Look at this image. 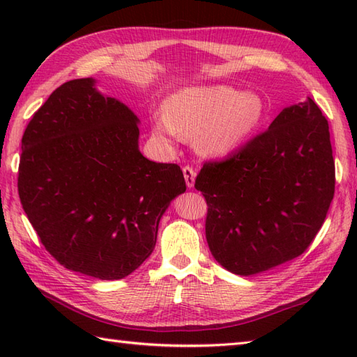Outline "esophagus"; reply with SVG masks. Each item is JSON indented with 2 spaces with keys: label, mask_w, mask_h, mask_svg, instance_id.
Masks as SVG:
<instances>
[{
  "label": "esophagus",
  "mask_w": 357,
  "mask_h": 357,
  "mask_svg": "<svg viewBox=\"0 0 357 357\" xmlns=\"http://www.w3.org/2000/svg\"><path fill=\"white\" fill-rule=\"evenodd\" d=\"M184 178H185V184L188 188H192L195 185V179H196V172L192 169L190 165H185L184 169Z\"/></svg>",
  "instance_id": "obj_1"
}]
</instances>
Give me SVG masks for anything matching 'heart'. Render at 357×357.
<instances>
[{
    "instance_id": "b5f03b06",
    "label": "heart",
    "mask_w": 357,
    "mask_h": 357,
    "mask_svg": "<svg viewBox=\"0 0 357 357\" xmlns=\"http://www.w3.org/2000/svg\"><path fill=\"white\" fill-rule=\"evenodd\" d=\"M265 118V102L257 93H242L230 86L185 87L167 98L159 136L195 138L206 156H224L247 141Z\"/></svg>"
}]
</instances>
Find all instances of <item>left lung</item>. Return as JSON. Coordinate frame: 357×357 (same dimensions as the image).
<instances>
[{"label":"left lung","mask_w":357,"mask_h":357,"mask_svg":"<svg viewBox=\"0 0 357 357\" xmlns=\"http://www.w3.org/2000/svg\"><path fill=\"white\" fill-rule=\"evenodd\" d=\"M207 201L206 238L215 259L239 276L267 271L308 248L335 196L328 121L308 98L268 130L195 181Z\"/></svg>","instance_id":"1"}]
</instances>
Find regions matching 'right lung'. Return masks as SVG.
<instances>
[{"label": "right lung", "instance_id": "right-lung-1", "mask_svg": "<svg viewBox=\"0 0 357 357\" xmlns=\"http://www.w3.org/2000/svg\"><path fill=\"white\" fill-rule=\"evenodd\" d=\"M139 119L93 78L59 86L21 141L18 193L45 250L67 270L123 279L151 255L185 181L139 151Z\"/></svg>", "mask_w": 357, "mask_h": 357}]
</instances>
